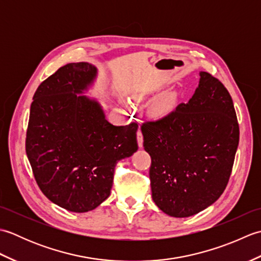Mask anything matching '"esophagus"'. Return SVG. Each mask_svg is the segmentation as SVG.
I'll return each mask as SVG.
<instances>
[{
  "mask_svg": "<svg viewBox=\"0 0 261 261\" xmlns=\"http://www.w3.org/2000/svg\"><path fill=\"white\" fill-rule=\"evenodd\" d=\"M137 140H138V146H139V148H142V146H143V137H142V134H141V130H138V132H137Z\"/></svg>",
  "mask_w": 261,
  "mask_h": 261,
  "instance_id": "34e87169",
  "label": "esophagus"
}]
</instances>
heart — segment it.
Returning <instances> with one entry per match:
<instances>
[{
    "label": "heart",
    "instance_id": "obj_1",
    "mask_svg": "<svg viewBox=\"0 0 261 261\" xmlns=\"http://www.w3.org/2000/svg\"><path fill=\"white\" fill-rule=\"evenodd\" d=\"M160 113V110H157V114H159Z\"/></svg>",
    "mask_w": 261,
    "mask_h": 261
}]
</instances>
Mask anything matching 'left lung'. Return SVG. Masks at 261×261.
<instances>
[{
  "instance_id": "1",
  "label": "left lung",
  "mask_w": 261,
  "mask_h": 261,
  "mask_svg": "<svg viewBox=\"0 0 261 261\" xmlns=\"http://www.w3.org/2000/svg\"><path fill=\"white\" fill-rule=\"evenodd\" d=\"M150 154L152 199L164 213L188 218L212 205L228 184L239 145V124L228 90L199 71L188 103L141 126Z\"/></svg>"
}]
</instances>
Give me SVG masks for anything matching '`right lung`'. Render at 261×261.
<instances>
[{
  "instance_id": "1",
  "label": "right lung",
  "mask_w": 261,
  "mask_h": 261,
  "mask_svg": "<svg viewBox=\"0 0 261 261\" xmlns=\"http://www.w3.org/2000/svg\"><path fill=\"white\" fill-rule=\"evenodd\" d=\"M97 68L70 63L33 95L25 151L38 186L58 206L84 213L110 196L114 167L138 150L137 123L116 126L95 98L82 95Z\"/></svg>"
}]
</instances>
